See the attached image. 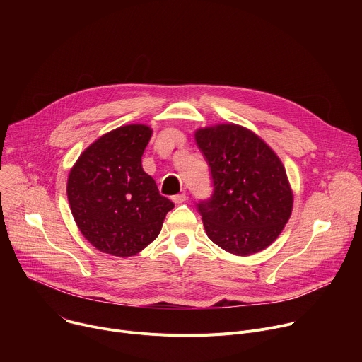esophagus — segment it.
I'll return each instance as SVG.
<instances>
[{"instance_id": "esophagus-1", "label": "esophagus", "mask_w": 362, "mask_h": 362, "mask_svg": "<svg viewBox=\"0 0 362 362\" xmlns=\"http://www.w3.org/2000/svg\"><path fill=\"white\" fill-rule=\"evenodd\" d=\"M186 199H187V197H186L185 193H179V194H175V196L172 197V200H173L175 203H183Z\"/></svg>"}]
</instances>
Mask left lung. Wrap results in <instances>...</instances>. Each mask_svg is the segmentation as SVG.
Returning <instances> with one entry per match:
<instances>
[{"label":"left lung","mask_w":362,"mask_h":362,"mask_svg":"<svg viewBox=\"0 0 362 362\" xmlns=\"http://www.w3.org/2000/svg\"><path fill=\"white\" fill-rule=\"evenodd\" d=\"M194 139L214 186L211 197L196 203L209 239L240 256L269 246L292 212V192L279 158L236 124L199 129Z\"/></svg>","instance_id":"1"}]
</instances>
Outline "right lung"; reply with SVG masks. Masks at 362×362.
I'll return each instance as SVG.
<instances>
[{
    "mask_svg": "<svg viewBox=\"0 0 362 362\" xmlns=\"http://www.w3.org/2000/svg\"><path fill=\"white\" fill-rule=\"evenodd\" d=\"M151 129L129 124L101 136L73 166L67 196L83 236L98 250L133 256L160 233L175 208L141 168Z\"/></svg>",
    "mask_w": 362,
    "mask_h": 362,
    "instance_id": "obj_1",
    "label": "right lung"
}]
</instances>
